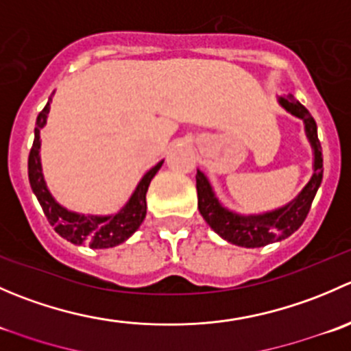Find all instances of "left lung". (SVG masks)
<instances>
[{
	"label": "left lung",
	"mask_w": 351,
	"mask_h": 351,
	"mask_svg": "<svg viewBox=\"0 0 351 351\" xmlns=\"http://www.w3.org/2000/svg\"><path fill=\"white\" fill-rule=\"evenodd\" d=\"M280 105L292 115L299 117L306 123V134L314 149V173L302 192L290 204L278 210L267 212L260 215H238L228 210L215 198L208 180L204 173L197 169V193L198 210L208 226L226 241L244 247H260L267 244L282 241L297 231L309 214L311 204L316 197L317 189L323 182V154L321 143L317 139V127L309 110L293 98V95L282 97Z\"/></svg>",
	"instance_id": "8db88e82"
}]
</instances>
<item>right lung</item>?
Segmentation results:
<instances>
[{
	"label": "right lung",
	"instance_id": "right-lung-1",
	"mask_svg": "<svg viewBox=\"0 0 351 351\" xmlns=\"http://www.w3.org/2000/svg\"><path fill=\"white\" fill-rule=\"evenodd\" d=\"M51 100L47 101L44 110L38 113L35 122V139L32 144L30 154H28V180L30 186L47 217L49 224L54 226V231L61 238L67 239L73 244H88L93 250H104V247H113L117 244L129 239L134 232L139 229L146 217V193L153 176L161 168L162 161H159L154 168H151L137 185L136 192L132 193L125 207L115 215L98 217V215H81L76 212L66 210L58 204L47 190L42 175L40 166V129L45 125L47 113L51 110Z\"/></svg>",
	"mask_w": 351,
	"mask_h": 351
}]
</instances>
